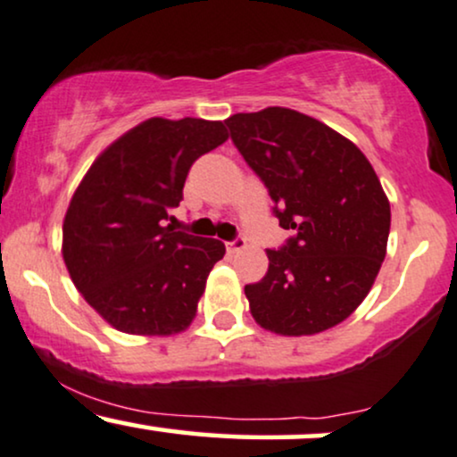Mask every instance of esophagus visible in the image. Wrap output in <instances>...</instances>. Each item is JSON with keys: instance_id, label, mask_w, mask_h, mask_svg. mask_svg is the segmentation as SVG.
I'll return each instance as SVG.
<instances>
[{"instance_id": "34e87169", "label": "esophagus", "mask_w": 457, "mask_h": 457, "mask_svg": "<svg viewBox=\"0 0 457 457\" xmlns=\"http://www.w3.org/2000/svg\"><path fill=\"white\" fill-rule=\"evenodd\" d=\"M245 248V239L244 237H235L233 241H227V250L230 254H235V252L244 250Z\"/></svg>"}]
</instances>
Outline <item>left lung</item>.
<instances>
[{
  "label": "left lung",
  "instance_id": "8db88e82",
  "mask_svg": "<svg viewBox=\"0 0 457 457\" xmlns=\"http://www.w3.org/2000/svg\"><path fill=\"white\" fill-rule=\"evenodd\" d=\"M235 147L261 177L273 216L295 235L267 250L270 270L245 284L262 329L312 336L357 310L387 252L391 209L372 164L323 121L270 106L224 121Z\"/></svg>",
  "mask_w": 457,
  "mask_h": 457
}]
</instances>
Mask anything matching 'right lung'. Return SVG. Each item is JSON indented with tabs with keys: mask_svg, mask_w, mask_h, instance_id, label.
<instances>
[{
	"mask_svg": "<svg viewBox=\"0 0 457 457\" xmlns=\"http://www.w3.org/2000/svg\"><path fill=\"white\" fill-rule=\"evenodd\" d=\"M227 138L222 121L152 117L109 145L79 184L62 254L85 302L117 331L170 336L195 319L227 248L166 220L195 160Z\"/></svg>",
	"mask_w": 457,
	"mask_h": 457,
	"instance_id": "add662e5",
	"label": "right lung"
}]
</instances>
